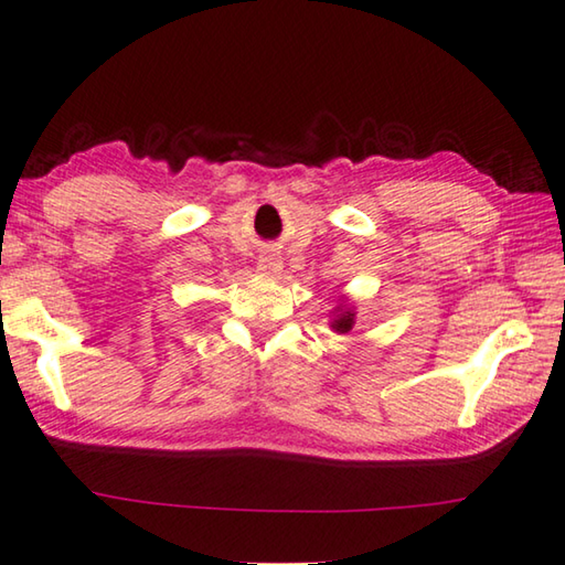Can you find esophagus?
Here are the masks:
<instances>
[{"label": "esophagus", "instance_id": "esophagus-1", "mask_svg": "<svg viewBox=\"0 0 565 565\" xmlns=\"http://www.w3.org/2000/svg\"><path fill=\"white\" fill-rule=\"evenodd\" d=\"M256 269H259V274H264V276H274L276 271H281V259L276 254H262Z\"/></svg>", "mask_w": 565, "mask_h": 565}]
</instances>
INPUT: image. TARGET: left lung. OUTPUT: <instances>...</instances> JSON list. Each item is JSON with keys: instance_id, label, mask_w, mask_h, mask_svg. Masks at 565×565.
<instances>
[{"instance_id": "1", "label": "left lung", "mask_w": 565, "mask_h": 565, "mask_svg": "<svg viewBox=\"0 0 565 565\" xmlns=\"http://www.w3.org/2000/svg\"><path fill=\"white\" fill-rule=\"evenodd\" d=\"M341 313L337 319H333V331H339V333H347V331H351V327H353V311L351 309H339Z\"/></svg>"}]
</instances>
